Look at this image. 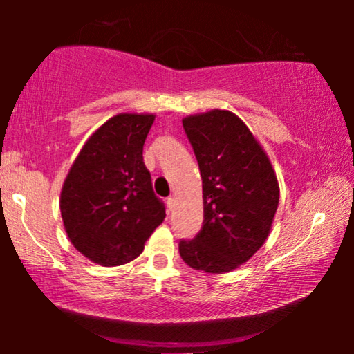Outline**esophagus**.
Segmentation results:
<instances>
[{"label":"esophagus","instance_id":"34e87169","mask_svg":"<svg viewBox=\"0 0 354 354\" xmlns=\"http://www.w3.org/2000/svg\"><path fill=\"white\" fill-rule=\"evenodd\" d=\"M176 198H174V196H171V198H167V207H169V209H174V207H176Z\"/></svg>","mask_w":354,"mask_h":354}]
</instances>
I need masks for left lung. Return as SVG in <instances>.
<instances>
[{"label": "left lung", "mask_w": 354, "mask_h": 354, "mask_svg": "<svg viewBox=\"0 0 354 354\" xmlns=\"http://www.w3.org/2000/svg\"><path fill=\"white\" fill-rule=\"evenodd\" d=\"M203 182V227L182 240L187 266L225 274L251 259L272 229L280 188L272 162L239 115L211 109L182 119Z\"/></svg>", "instance_id": "left-lung-1"}]
</instances>
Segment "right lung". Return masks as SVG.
<instances>
[{
	"instance_id": "1",
	"label": "right lung",
	"mask_w": 354,
	"mask_h": 354,
	"mask_svg": "<svg viewBox=\"0 0 354 354\" xmlns=\"http://www.w3.org/2000/svg\"><path fill=\"white\" fill-rule=\"evenodd\" d=\"M154 118L120 113L106 120L82 147L62 183L66 234L91 263L114 268L138 258L166 217L143 162Z\"/></svg>"
}]
</instances>
